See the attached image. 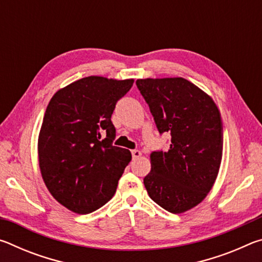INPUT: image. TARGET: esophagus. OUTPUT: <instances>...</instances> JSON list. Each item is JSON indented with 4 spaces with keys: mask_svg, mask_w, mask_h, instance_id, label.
<instances>
[{
    "mask_svg": "<svg viewBox=\"0 0 262 262\" xmlns=\"http://www.w3.org/2000/svg\"><path fill=\"white\" fill-rule=\"evenodd\" d=\"M132 156H133V159H136L142 156V152L140 150H132Z\"/></svg>",
    "mask_w": 262,
    "mask_h": 262,
    "instance_id": "1",
    "label": "esophagus"
}]
</instances>
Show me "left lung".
<instances>
[{"mask_svg": "<svg viewBox=\"0 0 262 262\" xmlns=\"http://www.w3.org/2000/svg\"><path fill=\"white\" fill-rule=\"evenodd\" d=\"M141 95L159 133L171 134L167 151L150 155L143 183L149 196L172 214L201 203L214 186L223 155V125L211 97L183 77L140 78Z\"/></svg>", "mask_w": 262, "mask_h": 262, "instance_id": "8db88e82", "label": "left lung"}]
</instances>
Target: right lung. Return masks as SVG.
Returning a JSON list of instances; mask_svg holds the SVG:
<instances>
[{
  "label": "right lung",
  "instance_id": "add662e5",
  "mask_svg": "<svg viewBox=\"0 0 262 262\" xmlns=\"http://www.w3.org/2000/svg\"><path fill=\"white\" fill-rule=\"evenodd\" d=\"M133 83L88 76L57 90L48 103L38 137L39 168L48 192L67 209L89 214L113 198L132 154L112 144L111 117Z\"/></svg>",
  "mask_w": 262,
  "mask_h": 262
}]
</instances>
